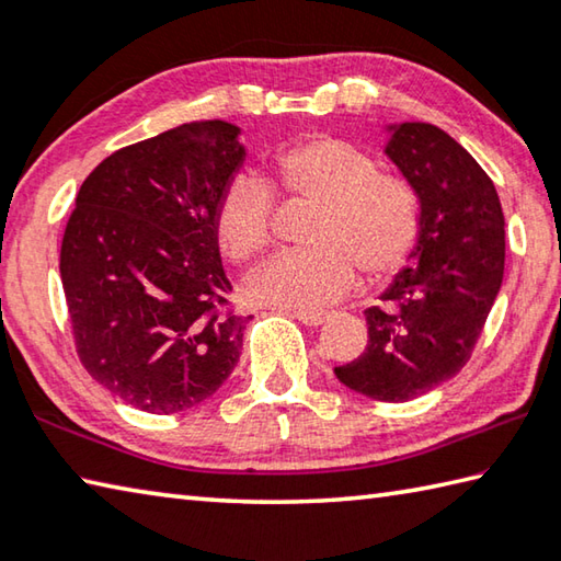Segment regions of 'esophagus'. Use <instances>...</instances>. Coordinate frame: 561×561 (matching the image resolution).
<instances>
[{
    "label": "esophagus",
    "mask_w": 561,
    "mask_h": 561,
    "mask_svg": "<svg viewBox=\"0 0 561 561\" xmlns=\"http://www.w3.org/2000/svg\"><path fill=\"white\" fill-rule=\"evenodd\" d=\"M294 319H299L301 324L307 327H321L329 319V311H311V309H294L291 311Z\"/></svg>",
    "instance_id": "34e87169"
}]
</instances>
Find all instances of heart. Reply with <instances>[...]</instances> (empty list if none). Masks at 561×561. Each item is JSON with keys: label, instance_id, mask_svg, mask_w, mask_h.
<instances>
[{"label": "heart", "instance_id": "b5f03b06", "mask_svg": "<svg viewBox=\"0 0 561 561\" xmlns=\"http://www.w3.org/2000/svg\"><path fill=\"white\" fill-rule=\"evenodd\" d=\"M272 187L287 201L317 205L304 232L309 250L284 252L247 282L272 307L317 309L366 282L405 267L421 234V205L403 178L378 173L376 160L334 136L304 138L272 156ZM260 178L237 175L215 207V230L234 262L262 257L274 242V193Z\"/></svg>", "mask_w": 561, "mask_h": 561}]
</instances>
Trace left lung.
I'll use <instances>...</instances> for the list:
<instances>
[{
  "label": "left lung",
  "instance_id": "left-lung-1",
  "mask_svg": "<svg viewBox=\"0 0 561 561\" xmlns=\"http://www.w3.org/2000/svg\"><path fill=\"white\" fill-rule=\"evenodd\" d=\"M386 156L421 203L411 264L366 309L368 344L334 374L351 391L405 403L468 364L505 272V215L485 170L431 123L388 126Z\"/></svg>",
  "mask_w": 561,
  "mask_h": 561
}]
</instances>
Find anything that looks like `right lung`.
Instances as JSON below:
<instances>
[{
  "label": "right lung",
  "instance_id": "right-lung-1",
  "mask_svg": "<svg viewBox=\"0 0 561 561\" xmlns=\"http://www.w3.org/2000/svg\"><path fill=\"white\" fill-rule=\"evenodd\" d=\"M240 128L195 121L116 150L83 180L61 240L76 354L146 413L210 398L242 354L247 317L217 247L215 207L244 160Z\"/></svg>",
  "mask_w": 561,
  "mask_h": 561
}]
</instances>
